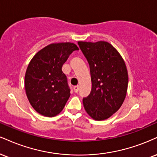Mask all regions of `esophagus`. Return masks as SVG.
<instances>
[{
  "label": "esophagus",
  "mask_w": 157,
  "mask_h": 157,
  "mask_svg": "<svg viewBox=\"0 0 157 157\" xmlns=\"http://www.w3.org/2000/svg\"><path fill=\"white\" fill-rule=\"evenodd\" d=\"M73 89H74V91H75V93H77V92H78V90H79V86H74Z\"/></svg>",
  "instance_id": "34e87169"
}]
</instances>
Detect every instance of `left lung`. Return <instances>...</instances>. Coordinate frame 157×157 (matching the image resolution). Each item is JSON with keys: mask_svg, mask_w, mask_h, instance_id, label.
<instances>
[{"mask_svg": "<svg viewBox=\"0 0 157 157\" xmlns=\"http://www.w3.org/2000/svg\"><path fill=\"white\" fill-rule=\"evenodd\" d=\"M90 67L91 91L82 99L84 108L94 120L108 118L118 110L128 87L126 64L118 52L107 41H78Z\"/></svg>", "mask_w": 157, "mask_h": 157, "instance_id": "1", "label": "left lung"}]
</instances>
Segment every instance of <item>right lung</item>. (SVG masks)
Here are the masks:
<instances>
[{"label":"right lung","instance_id":"add662e5","mask_svg":"<svg viewBox=\"0 0 157 157\" xmlns=\"http://www.w3.org/2000/svg\"><path fill=\"white\" fill-rule=\"evenodd\" d=\"M71 42L51 44L33 56L25 76L26 95L31 106L47 117L61 112L70 97V88L62 67L74 51Z\"/></svg>","mask_w":157,"mask_h":157}]
</instances>
